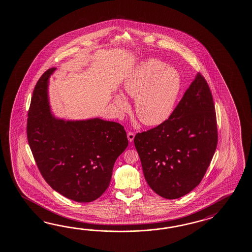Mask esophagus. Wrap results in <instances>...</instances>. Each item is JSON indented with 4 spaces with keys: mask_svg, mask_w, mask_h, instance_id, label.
Returning a JSON list of instances; mask_svg holds the SVG:
<instances>
[{
    "mask_svg": "<svg viewBox=\"0 0 252 252\" xmlns=\"http://www.w3.org/2000/svg\"><path fill=\"white\" fill-rule=\"evenodd\" d=\"M127 136H128V140H129V142L133 141L135 137V134L134 133H133V132H131V131H129V132H128V134H127Z\"/></svg>",
    "mask_w": 252,
    "mask_h": 252,
    "instance_id": "esophagus-1",
    "label": "esophagus"
}]
</instances>
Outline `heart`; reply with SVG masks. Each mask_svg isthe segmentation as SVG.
<instances>
[{
	"label": "heart",
	"instance_id": "obj_1",
	"mask_svg": "<svg viewBox=\"0 0 252 252\" xmlns=\"http://www.w3.org/2000/svg\"><path fill=\"white\" fill-rule=\"evenodd\" d=\"M157 59L141 63L123 83V94L135 99V113L146 126H158L167 121L174 110L182 87L180 73ZM113 102L120 113L128 112L129 101L122 94Z\"/></svg>",
	"mask_w": 252,
	"mask_h": 252
}]
</instances>
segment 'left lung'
<instances>
[{
	"instance_id": "obj_1",
	"label": "left lung",
	"mask_w": 252,
	"mask_h": 252,
	"mask_svg": "<svg viewBox=\"0 0 252 252\" xmlns=\"http://www.w3.org/2000/svg\"><path fill=\"white\" fill-rule=\"evenodd\" d=\"M217 144L215 106L200 74L167 121L134 138L147 183L169 199H179L199 185Z\"/></svg>"
}]
</instances>
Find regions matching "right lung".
<instances>
[{
	"label": "right lung",
	"instance_id": "obj_1",
	"mask_svg": "<svg viewBox=\"0 0 252 252\" xmlns=\"http://www.w3.org/2000/svg\"><path fill=\"white\" fill-rule=\"evenodd\" d=\"M46 70L36 83L27 119V139L37 167L54 190L77 202L100 198L109 187L118 157L128 146L123 125L100 119L53 117Z\"/></svg>",
	"mask_w": 252,
	"mask_h": 252
}]
</instances>
